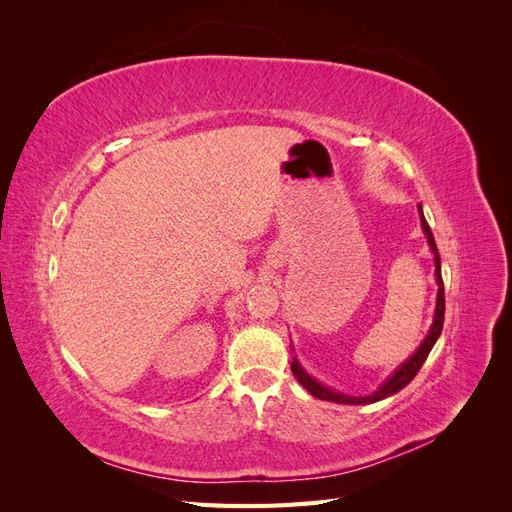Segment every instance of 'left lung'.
<instances>
[{
  "label": "left lung",
  "mask_w": 512,
  "mask_h": 512,
  "mask_svg": "<svg viewBox=\"0 0 512 512\" xmlns=\"http://www.w3.org/2000/svg\"><path fill=\"white\" fill-rule=\"evenodd\" d=\"M418 213H421V226H423V232H425V237H427V243H429V247H431L433 265H436V282H438L436 312H433V322H431V327H429V333L425 335L421 346L416 348V352L410 356V359H408L406 363H401V365L393 371V374L378 386V391L369 393V395H365V397H352V395H344V393H337V391L329 389V386H324L322 382H318L316 378L309 376L307 371L301 367V363L297 361V356H294L292 363H290V369H292L294 378H297V380L303 384V389H305L309 395H314V397L324 399V401H333V404H346V406L376 404V401L391 397V395H395V393H399L401 389H404L406 384H410L412 378L418 374V369L423 367V363H425V359L429 356L431 348L436 346L438 337H440V333H442V324H444V284H442V267H440V254H438V247H436V239H433V235H431V228H429V224H427V220H425L423 207H421V205H418Z\"/></svg>",
  "instance_id": "1"
}]
</instances>
